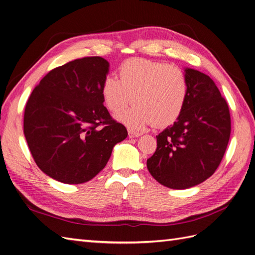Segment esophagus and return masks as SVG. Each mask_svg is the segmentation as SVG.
<instances>
[{"instance_id": "esophagus-1", "label": "esophagus", "mask_w": 255, "mask_h": 255, "mask_svg": "<svg viewBox=\"0 0 255 255\" xmlns=\"http://www.w3.org/2000/svg\"><path fill=\"white\" fill-rule=\"evenodd\" d=\"M128 137L129 138H136V137H139L141 135V133L135 132V130H133V129H128Z\"/></svg>"}]
</instances>
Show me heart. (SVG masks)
<instances>
[{
  "label": "heart",
  "instance_id": "1",
  "mask_svg": "<svg viewBox=\"0 0 255 255\" xmlns=\"http://www.w3.org/2000/svg\"><path fill=\"white\" fill-rule=\"evenodd\" d=\"M119 80L107 76L102 97L107 109L118 113L133 100L135 105L116 115L133 129L167 127L180 117L188 97V82L179 68L143 58H130L118 68Z\"/></svg>",
  "mask_w": 255,
  "mask_h": 255
}]
</instances>
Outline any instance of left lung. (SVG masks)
<instances>
[{
    "mask_svg": "<svg viewBox=\"0 0 255 255\" xmlns=\"http://www.w3.org/2000/svg\"><path fill=\"white\" fill-rule=\"evenodd\" d=\"M188 97L180 117L156 136L146 160L151 175L172 189L204 182L218 168L231 134L229 106L210 76L185 68Z\"/></svg>",
    "mask_w": 255,
    "mask_h": 255,
    "instance_id": "8db88e82",
    "label": "left lung"
}]
</instances>
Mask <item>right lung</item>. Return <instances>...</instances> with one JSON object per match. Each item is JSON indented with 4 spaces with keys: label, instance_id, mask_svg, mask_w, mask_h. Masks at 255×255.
Listing matches in <instances>:
<instances>
[{
    "label": "right lung",
    "instance_id": "obj_1",
    "mask_svg": "<svg viewBox=\"0 0 255 255\" xmlns=\"http://www.w3.org/2000/svg\"><path fill=\"white\" fill-rule=\"evenodd\" d=\"M109 71L110 63L100 56L75 59L53 69L28 98L23 132L37 166L52 179L90 181L127 138L125 126L103 105Z\"/></svg>",
    "mask_w": 255,
    "mask_h": 255
}]
</instances>
